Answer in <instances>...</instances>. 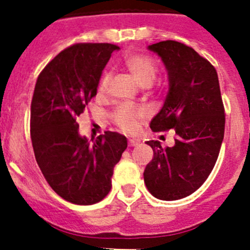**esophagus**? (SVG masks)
Instances as JSON below:
<instances>
[{"mask_svg": "<svg viewBox=\"0 0 250 250\" xmlns=\"http://www.w3.org/2000/svg\"><path fill=\"white\" fill-rule=\"evenodd\" d=\"M140 144V140H138V139H129L128 140V145H129V146H137V145H139Z\"/></svg>", "mask_w": 250, "mask_h": 250, "instance_id": "obj_1", "label": "esophagus"}]
</instances>
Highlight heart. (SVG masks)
Instances as JSON below:
<instances>
[{"label":"heart","mask_w":250,"mask_h":250,"mask_svg":"<svg viewBox=\"0 0 250 250\" xmlns=\"http://www.w3.org/2000/svg\"><path fill=\"white\" fill-rule=\"evenodd\" d=\"M125 67L132 74L134 81L139 85H143L145 83H151L154 82L156 77V66L154 61L146 56L142 55H132L125 58ZM108 74L101 78L100 84H99V91L104 93L107 89L108 85ZM143 117V113L139 111H134L127 106H122L118 108L115 113V121L122 129L125 130H135L138 127V122Z\"/></svg>","instance_id":"heart-1"}]
</instances>
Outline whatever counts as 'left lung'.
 Instances as JSON below:
<instances>
[{
	"instance_id": "1",
	"label": "left lung",
	"mask_w": 250,
	"mask_h": 250,
	"mask_svg": "<svg viewBox=\"0 0 250 250\" xmlns=\"http://www.w3.org/2000/svg\"><path fill=\"white\" fill-rule=\"evenodd\" d=\"M161 58L168 78L164 105L150 122L152 132L174 129L173 146L146 142L154 157L144 169L149 192L178 200L199 189L211 173L225 133V110L216 69L197 51L178 41L147 46Z\"/></svg>"
}]
</instances>
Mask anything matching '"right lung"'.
I'll list each match as a JSON object with an SVG mask.
<instances>
[{"label": "right lung", "instance_id": "obj_1", "mask_svg": "<svg viewBox=\"0 0 250 250\" xmlns=\"http://www.w3.org/2000/svg\"><path fill=\"white\" fill-rule=\"evenodd\" d=\"M115 50L120 47L112 43H77L58 53L36 81L30 110L36 162L51 188L73 204H95L108 194L127 149L125 135L105 132L89 140L76 121L98 93Z\"/></svg>", "mask_w": 250, "mask_h": 250}]
</instances>
